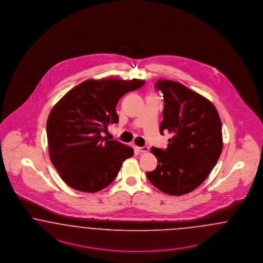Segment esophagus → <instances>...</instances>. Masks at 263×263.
<instances>
[{"mask_svg": "<svg viewBox=\"0 0 263 263\" xmlns=\"http://www.w3.org/2000/svg\"><path fill=\"white\" fill-rule=\"evenodd\" d=\"M136 149L139 153H147L148 151L147 146H143V147H136Z\"/></svg>", "mask_w": 263, "mask_h": 263, "instance_id": "obj_1", "label": "esophagus"}]
</instances>
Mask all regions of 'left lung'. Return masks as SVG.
<instances>
[{
    "mask_svg": "<svg viewBox=\"0 0 263 263\" xmlns=\"http://www.w3.org/2000/svg\"><path fill=\"white\" fill-rule=\"evenodd\" d=\"M155 87L164 103L160 134L169 131L173 137L166 148L152 147L158 164L147 177L165 194L185 195L208 178L220 157V117L208 99L181 83L158 80Z\"/></svg>",
    "mask_w": 263,
    "mask_h": 263,
    "instance_id": "8db88e82",
    "label": "left lung"
}]
</instances>
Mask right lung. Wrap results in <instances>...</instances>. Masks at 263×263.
<instances>
[{
    "instance_id": "obj_1",
    "label": "right lung",
    "mask_w": 263,
    "mask_h": 263,
    "mask_svg": "<svg viewBox=\"0 0 263 263\" xmlns=\"http://www.w3.org/2000/svg\"><path fill=\"white\" fill-rule=\"evenodd\" d=\"M144 84L140 79H90L53 106L47 121L49 154L69 187L88 193L101 191L116 179L122 162L134 155L132 147L107 140L103 133L118 122V100Z\"/></svg>"
}]
</instances>
